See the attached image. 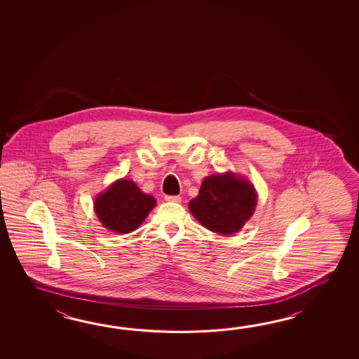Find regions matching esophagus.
<instances>
[{
  "instance_id": "esophagus-1",
  "label": "esophagus",
  "mask_w": 359,
  "mask_h": 359,
  "mask_svg": "<svg viewBox=\"0 0 359 359\" xmlns=\"http://www.w3.org/2000/svg\"><path fill=\"white\" fill-rule=\"evenodd\" d=\"M164 198L169 203H181V196H178V195H165Z\"/></svg>"
}]
</instances>
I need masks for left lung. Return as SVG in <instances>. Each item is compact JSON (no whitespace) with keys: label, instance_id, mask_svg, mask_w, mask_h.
I'll use <instances>...</instances> for the list:
<instances>
[{"label":"left lung","instance_id":"1","mask_svg":"<svg viewBox=\"0 0 359 359\" xmlns=\"http://www.w3.org/2000/svg\"><path fill=\"white\" fill-rule=\"evenodd\" d=\"M255 206L254 186L231 172L206 177L198 196L189 203L191 213L205 229L224 236L243 229Z\"/></svg>","mask_w":359,"mask_h":359}]
</instances>
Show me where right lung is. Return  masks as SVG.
Listing matches in <instances>:
<instances>
[{
	"mask_svg": "<svg viewBox=\"0 0 359 359\" xmlns=\"http://www.w3.org/2000/svg\"><path fill=\"white\" fill-rule=\"evenodd\" d=\"M156 204L151 195L144 194L130 180L115 181L95 198V212L105 229L130 233L145 221Z\"/></svg>",
	"mask_w": 359,
	"mask_h": 359,
	"instance_id": "obj_1",
	"label": "right lung"
}]
</instances>
